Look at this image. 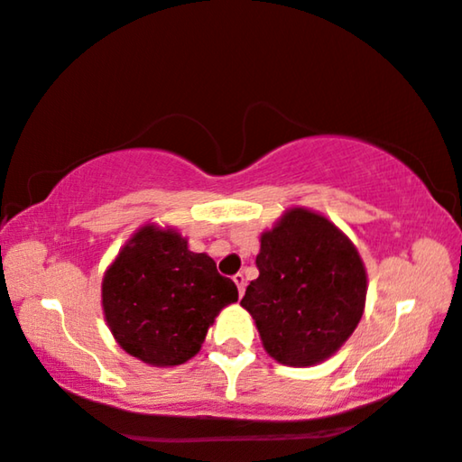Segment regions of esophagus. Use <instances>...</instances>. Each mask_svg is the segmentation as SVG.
I'll return each instance as SVG.
<instances>
[{
    "label": "esophagus",
    "mask_w": 462,
    "mask_h": 462,
    "mask_svg": "<svg viewBox=\"0 0 462 462\" xmlns=\"http://www.w3.org/2000/svg\"><path fill=\"white\" fill-rule=\"evenodd\" d=\"M233 282H236L237 292H239V296H242V294H244V288H245V277H244V273H236V275H233Z\"/></svg>",
    "instance_id": "1"
}]
</instances>
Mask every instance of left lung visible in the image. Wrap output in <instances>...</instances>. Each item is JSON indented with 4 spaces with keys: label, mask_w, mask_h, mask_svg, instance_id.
<instances>
[{
    "label": "left lung",
    "mask_w": 462,
    "mask_h": 462,
    "mask_svg": "<svg viewBox=\"0 0 462 462\" xmlns=\"http://www.w3.org/2000/svg\"><path fill=\"white\" fill-rule=\"evenodd\" d=\"M258 277L242 299L264 349L286 365L324 362L351 337L365 302L353 244L319 214L292 208L263 233Z\"/></svg>",
    "instance_id": "left-lung-1"
}]
</instances>
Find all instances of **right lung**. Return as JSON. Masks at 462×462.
<instances>
[{
	"mask_svg": "<svg viewBox=\"0 0 462 462\" xmlns=\"http://www.w3.org/2000/svg\"><path fill=\"white\" fill-rule=\"evenodd\" d=\"M237 286L172 229L143 226L103 280L106 324L124 351L151 365H179L204 343Z\"/></svg>",
	"mask_w": 462,
	"mask_h": 462,
	"instance_id": "add662e5",
	"label": "right lung"
}]
</instances>
